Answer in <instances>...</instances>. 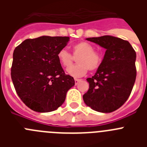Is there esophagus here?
I'll return each instance as SVG.
<instances>
[{"label": "esophagus", "mask_w": 147, "mask_h": 147, "mask_svg": "<svg viewBox=\"0 0 147 147\" xmlns=\"http://www.w3.org/2000/svg\"><path fill=\"white\" fill-rule=\"evenodd\" d=\"M74 80H75V84H76V85H78L79 82L82 81V80H80V79H74Z\"/></svg>", "instance_id": "esophagus-1"}]
</instances>
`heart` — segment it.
<instances>
[{"label": "heart", "mask_w": 147, "mask_h": 147, "mask_svg": "<svg viewBox=\"0 0 147 147\" xmlns=\"http://www.w3.org/2000/svg\"><path fill=\"white\" fill-rule=\"evenodd\" d=\"M95 49L89 42H80L73 46V55L76 57L78 64L67 69V72L74 77H81L85 74L88 70L90 71L98 69L101 65L102 57L99 53L94 51ZM57 58L62 66L67 67L74 62L73 56L66 49H62L58 51Z\"/></svg>", "instance_id": "obj_1"}]
</instances>
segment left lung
Segmentation results:
<instances>
[{"label":"left lung","instance_id":"8db88e82","mask_svg":"<svg viewBox=\"0 0 147 147\" xmlns=\"http://www.w3.org/2000/svg\"><path fill=\"white\" fill-rule=\"evenodd\" d=\"M87 40L106 49L96 73L88 78L89 89L83 95L88 107L100 113L113 112L125 103L136 82V53L128 41L105 35Z\"/></svg>","mask_w":147,"mask_h":147}]
</instances>
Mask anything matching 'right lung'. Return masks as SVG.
Segmentation results:
<instances>
[{
    "label": "right lung",
    "mask_w": 147,
    "mask_h": 147,
    "mask_svg": "<svg viewBox=\"0 0 147 147\" xmlns=\"http://www.w3.org/2000/svg\"><path fill=\"white\" fill-rule=\"evenodd\" d=\"M68 41V37L42 36L24 40L14 51L13 85L18 96L34 111L57 110L65 102L67 90L75 85L57 58L58 51Z\"/></svg>",
    "instance_id": "obj_1"
}]
</instances>
